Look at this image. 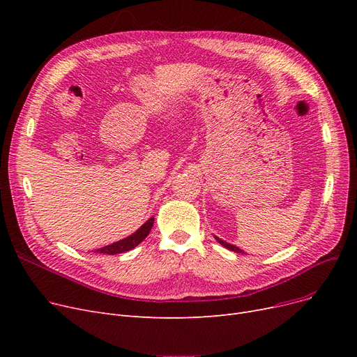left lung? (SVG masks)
I'll use <instances>...</instances> for the list:
<instances>
[{"instance_id":"1","label":"left lung","mask_w":357,"mask_h":357,"mask_svg":"<svg viewBox=\"0 0 357 357\" xmlns=\"http://www.w3.org/2000/svg\"><path fill=\"white\" fill-rule=\"evenodd\" d=\"M215 237V240L220 243L221 246H224L226 249H229V250H231V252H236V253H241V255H246L245 252H243L241 249H238L237 246H234V245H230V243H227V241H224V240H221L220 237H217V236H214Z\"/></svg>"}]
</instances>
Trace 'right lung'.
Wrapping results in <instances>:
<instances>
[{
    "instance_id": "1",
    "label": "right lung",
    "mask_w": 357,
    "mask_h": 357,
    "mask_svg": "<svg viewBox=\"0 0 357 357\" xmlns=\"http://www.w3.org/2000/svg\"><path fill=\"white\" fill-rule=\"evenodd\" d=\"M153 221H155V217H150L143 226L136 230L133 234L123 238V240H119L116 243H112V245H108V246H104L98 250H96L97 253H104V255H119V253H124V252H128L131 249H135L136 246H139L140 243L147 237V234L150 233V230H152L153 227Z\"/></svg>"
}]
</instances>
